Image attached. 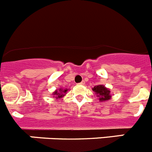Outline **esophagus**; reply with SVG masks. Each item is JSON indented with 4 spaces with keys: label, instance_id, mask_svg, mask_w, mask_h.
I'll use <instances>...</instances> for the list:
<instances>
[{
    "label": "esophagus",
    "instance_id": "34e87169",
    "mask_svg": "<svg viewBox=\"0 0 152 152\" xmlns=\"http://www.w3.org/2000/svg\"><path fill=\"white\" fill-rule=\"evenodd\" d=\"M79 84H80V85H84V81H82V82L79 83Z\"/></svg>",
    "mask_w": 152,
    "mask_h": 152
}]
</instances>
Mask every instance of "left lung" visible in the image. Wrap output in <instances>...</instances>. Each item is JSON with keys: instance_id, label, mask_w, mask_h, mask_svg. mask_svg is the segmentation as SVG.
Here are the masks:
<instances>
[{"instance_id": "8db88e82", "label": "left lung", "mask_w": 152, "mask_h": 152, "mask_svg": "<svg viewBox=\"0 0 152 152\" xmlns=\"http://www.w3.org/2000/svg\"><path fill=\"white\" fill-rule=\"evenodd\" d=\"M92 90L99 99V101L100 102L108 101L112 97L110 94V89L106 88L103 84L95 86L92 88Z\"/></svg>"}]
</instances>
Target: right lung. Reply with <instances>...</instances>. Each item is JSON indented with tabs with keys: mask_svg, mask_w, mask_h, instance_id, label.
Instances as JSON below:
<instances>
[{
	"mask_svg": "<svg viewBox=\"0 0 152 152\" xmlns=\"http://www.w3.org/2000/svg\"><path fill=\"white\" fill-rule=\"evenodd\" d=\"M67 91H68V89L65 88V89H62V88H59V89H57L52 93V95L54 96V97L56 99H61L63 96H64L66 95Z\"/></svg>",
	"mask_w": 152,
	"mask_h": 152,
	"instance_id": "right-lung-1",
	"label": "right lung"
}]
</instances>
